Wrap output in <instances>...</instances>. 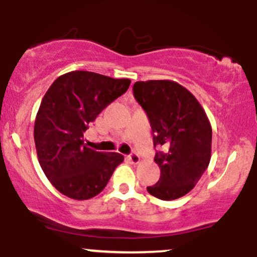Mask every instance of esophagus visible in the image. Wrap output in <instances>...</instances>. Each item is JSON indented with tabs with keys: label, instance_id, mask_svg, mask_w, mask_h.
<instances>
[{
	"label": "esophagus",
	"instance_id": "esophagus-1",
	"mask_svg": "<svg viewBox=\"0 0 257 257\" xmlns=\"http://www.w3.org/2000/svg\"><path fill=\"white\" fill-rule=\"evenodd\" d=\"M128 158L133 164H137V163H139V162H140V157H139V155L137 152H132L131 155L128 156Z\"/></svg>",
	"mask_w": 257,
	"mask_h": 257
}]
</instances>
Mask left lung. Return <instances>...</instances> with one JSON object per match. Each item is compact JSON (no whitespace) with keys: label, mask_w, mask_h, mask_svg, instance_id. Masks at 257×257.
I'll use <instances>...</instances> for the list:
<instances>
[{"label":"left lung","mask_w":257,"mask_h":257,"mask_svg":"<svg viewBox=\"0 0 257 257\" xmlns=\"http://www.w3.org/2000/svg\"><path fill=\"white\" fill-rule=\"evenodd\" d=\"M134 98L151 124L155 162L161 169L157 184L147 192L163 200L178 199L190 192L209 166L211 125L198 100L173 81L135 82Z\"/></svg>","instance_id":"8db88e82"}]
</instances>
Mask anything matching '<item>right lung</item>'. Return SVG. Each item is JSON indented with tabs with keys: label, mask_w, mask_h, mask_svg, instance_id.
Returning <instances> with one entry per match:
<instances>
[{
	"label": "right lung",
	"mask_w": 257,
	"mask_h": 257,
	"mask_svg": "<svg viewBox=\"0 0 257 257\" xmlns=\"http://www.w3.org/2000/svg\"><path fill=\"white\" fill-rule=\"evenodd\" d=\"M129 84L128 78L71 71L55 79L44 94L35 120V145L43 173L60 193L77 200L93 198L123 162L120 153L85 146L83 133Z\"/></svg>",
	"instance_id": "right-lung-1"
}]
</instances>
